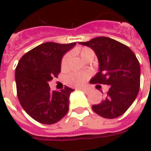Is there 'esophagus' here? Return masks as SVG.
Wrapping results in <instances>:
<instances>
[{
    "label": "esophagus",
    "instance_id": "esophagus-1",
    "mask_svg": "<svg viewBox=\"0 0 151 151\" xmlns=\"http://www.w3.org/2000/svg\"><path fill=\"white\" fill-rule=\"evenodd\" d=\"M81 90H82V91L84 92H85V93H87V92H88V89H86V88H81Z\"/></svg>",
    "mask_w": 151,
    "mask_h": 151
}]
</instances>
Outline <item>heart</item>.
I'll return each mask as SVG.
<instances>
[{"instance_id": "heart-1", "label": "heart", "mask_w": 151, "mask_h": 151, "mask_svg": "<svg viewBox=\"0 0 151 151\" xmlns=\"http://www.w3.org/2000/svg\"><path fill=\"white\" fill-rule=\"evenodd\" d=\"M77 54H78L81 56V58L84 60L86 61L88 59H93L95 56L94 52L89 48L87 47H84V48H78L75 51ZM69 60H70V55H66L63 58L61 62V66L63 69H65L67 67L69 63ZM89 77V73H71L66 78V83L70 86H74V87H78V86H81V85L85 83L88 78Z\"/></svg>"}]
</instances>
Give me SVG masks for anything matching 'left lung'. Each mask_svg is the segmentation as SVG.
I'll list each match as a JSON object with an SVG mask.
<instances>
[{"label": "left lung", "instance_id": "obj_1", "mask_svg": "<svg viewBox=\"0 0 151 151\" xmlns=\"http://www.w3.org/2000/svg\"><path fill=\"white\" fill-rule=\"evenodd\" d=\"M79 44L92 48L99 60V72L90 83L110 85L105 98L92 106V110L105 118L120 117L131 106L139 90L140 66L136 55L128 46L106 37Z\"/></svg>", "mask_w": 151, "mask_h": 151}]
</instances>
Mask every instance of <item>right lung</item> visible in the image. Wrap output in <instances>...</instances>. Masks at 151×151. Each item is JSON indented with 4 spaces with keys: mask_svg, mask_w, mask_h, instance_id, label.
Here are the masks:
<instances>
[{
    "mask_svg": "<svg viewBox=\"0 0 151 151\" xmlns=\"http://www.w3.org/2000/svg\"><path fill=\"white\" fill-rule=\"evenodd\" d=\"M46 42L26 53L15 68L18 99L24 110L41 124L56 123L67 114L69 87L51 91L48 82L61 71L62 58L76 45Z\"/></svg>",
    "mask_w": 151,
    "mask_h": 151,
    "instance_id": "right-lung-1",
    "label": "right lung"
}]
</instances>
